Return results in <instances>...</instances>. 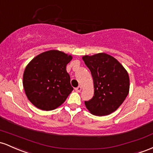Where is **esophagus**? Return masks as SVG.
<instances>
[{
    "mask_svg": "<svg viewBox=\"0 0 153 153\" xmlns=\"http://www.w3.org/2000/svg\"><path fill=\"white\" fill-rule=\"evenodd\" d=\"M75 90H76L77 92H81V90H82V87H81V86H79L78 87L75 88Z\"/></svg>",
    "mask_w": 153,
    "mask_h": 153,
    "instance_id": "1",
    "label": "esophagus"
}]
</instances>
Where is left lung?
Listing matches in <instances>:
<instances>
[{
	"instance_id": "obj_1",
	"label": "left lung",
	"mask_w": 153,
	"mask_h": 153,
	"mask_svg": "<svg viewBox=\"0 0 153 153\" xmlns=\"http://www.w3.org/2000/svg\"><path fill=\"white\" fill-rule=\"evenodd\" d=\"M82 59L93 79L94 96L85 101L86 108L98 116L112 114L123 103L129 92V76L116 58L105 53L84 56Z\"/></svg>"
}]
</instances>
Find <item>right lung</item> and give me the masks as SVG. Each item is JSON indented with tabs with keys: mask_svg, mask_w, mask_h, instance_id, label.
Here are the masks:
<instances>
[{
	"mask_svg": "<svg viewBox=\"0 0 153 153\" xmlns=\"http://www.w3.org/2000/svg\"><path fill=\"white\" fill-rule=\"evenodd\" d=\"M72 56L57 50L37 55L26 66L23 87L29 100L37 108L52 111L65 102L74 90L66 65Z\"/></svg>",
	"mask_w": 153,
	"mask_h": 153,
	"instance_id": "add662e5",
	"label": "right lung"
}]
</instances>
